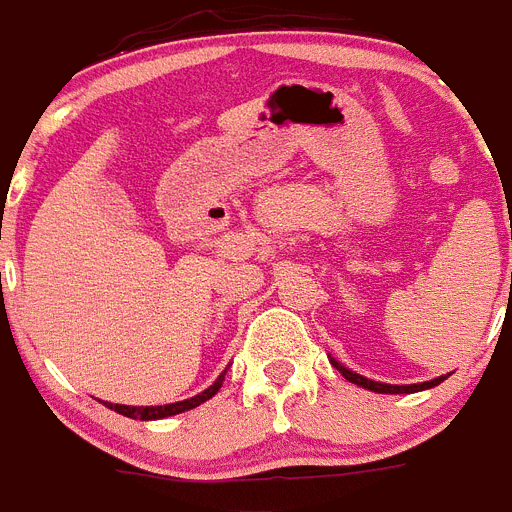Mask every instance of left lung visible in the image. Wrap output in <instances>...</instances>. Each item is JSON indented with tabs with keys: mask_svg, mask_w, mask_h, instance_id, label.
Returning <instances> with one entry per match:
<instances>
[{
	"mask_svg": "<svg viewBox=\"0 0 512 512\" xmlns=\"http://www.w3.org/2000/svg\"><path fill=\"white\" fill-rule=\"evenodd\" d=\"M330 364L336 366L338 372H341L343 377L348 379V382L359 384V387H364V390L379 392V395H413V392H423V390H431V387H438V384H441L443 379L449 377V374H443V377L431 379V382H418V384H387V382H374V379H369V377H361V374L351 372L348 366H343L341 361H336V359H330Z\"/></svg>",
	"mask_w": 512,
	"mask_h": 512,
	"instance_id": "left-lung-1",
	"label": "left lung"
}]
</instances>
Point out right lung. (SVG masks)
<instances>
[{
    "label": "right lung",
    "mask_w": 512,
    "mask_h": 512,
    "mask_svg": "<svg viewBox=\"0 0 512 512\" xmlns=\"http://www.w3.org/2000/svg\"><path fill=\"white\" fill-rule=\"evenodd\" d=\"M225 372H228V369H225ZM225 372L220 374V377H217L205 392H200V395H194V397H189V400H182V402H169V405H146V408H135V405H112V402H104V405H107L110 410H115V413L125 415V418H135V420L171 418V415H179V413H184V410L197 408V405L207 402L210 397H215L217 390L223 387Z\"/></svg>",
    "instance_id": "add662e5"
}]
</instances>
